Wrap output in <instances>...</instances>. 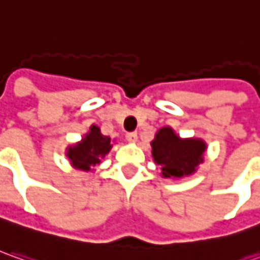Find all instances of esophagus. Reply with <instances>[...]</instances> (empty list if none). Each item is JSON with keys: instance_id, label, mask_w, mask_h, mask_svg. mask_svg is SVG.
I'll return each instance as SVG.
<instances>
[{"instance_id": "1", "label": "esophagus", "mask_w": 260, "mask_h": 260, "mask_svg": "<svg viewBox=\"0 0 260 260\" xmlns=\"http://www.w3.org/2000/svg\"><path fill=\"white\" fill-rule=\"evenodd\" d=\"M126 139L131 142H137L138 141V134L137 132H128L126 134Z\"/></svg>"}]
</instances>
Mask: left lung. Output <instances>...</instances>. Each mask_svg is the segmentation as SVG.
Wrapping results in <instances>:
<instances>
[{"mask_svg":"<svg viewBox=\"0 0 260 260\" xmlns=\"http://www.w3.org/2000/svg\"><path fill=\"white\" fill-rule=\"evenodd\" d=\"M152 157L161 166L164 177H183L203 162L206 144L200 139H180L171 128H162L151 142Z\"/></svg>","mask_w":260,"mask_h":260,"instance_id":"left-lung-1","label":"left lung"}]
</instances>
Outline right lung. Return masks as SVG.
Returning <instances> with one entry per match:
<instances>
[{
    "label": "right lung",
    "instance_id": "obj_1",
    "mask_svg": "<svg viewBox=\"0 0 260 260\" xmlns=\"http://www.w3.org/2000/svg\"><path fill=\"white\" fill-rule=\"evenodd\" d=\"M111 138L103 137L101 129L92 125L90 132L86 135L80 144L69 148L68 157L72 164L80 170L89 171L92 167L99 164L101 158H103L111 149Z\"/></svg>",
    "mask_w": 260,
    "mask_h": 260
}]
</instances>
